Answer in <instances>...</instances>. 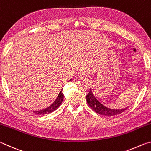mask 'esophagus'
<instances>
[{
	"mask_svg": "<svg viewBox=\"0 0 151 151\" xmlns=\"http://www.w3.org/2000/svg\"><path fill=\"white\" fill-rule=\"evenodd\" d=\"M86 76V74L85 72H83V71H80V72L78 73V76L80 78H83V77H85Z\"/></svg>",
	"mask_w": 151,
	"mask_h": 151,
	"instance_id": "1",
	"label": "esophagus"
}]
</instances>
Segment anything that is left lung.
I'll use <instances>...</instances> for the list:
<instances>
[{"mask_svg": "<svg viewBox=\"0 0 151 151\" xmlns=\"http://www.w3.org/2000/svg\"><path fill=\"white\" fill-rule=\"evenodd\" d=\"M86 101L89 105V106L93 110V111L98 113L101 115L104 116H114L117 115L123 112L124 111L129 108L122 109H112L107 108V107L104 106L103 104H102L100 102H99L97 99L94 97L93 95L92 91H90L89 93L86 95Z\"/></svg>", "mask_w": 151, "mask_h": 151, "instance_id": "left-lung-1", "label": "left lung"}]
</instances>
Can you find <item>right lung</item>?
<instances>
[{
	"label": "right lung",
	"mask_w": 151,
	"mask_h": 151,
	"mask_svg": "<svg viewBox=\"0 0 151 151\" xmlns=\"http://www.w3.org/2000/svg\"><path fill=\"white\" fill-rule=\"evenodd\" d=\"M63 89L60 91L59 94H58L57 98L55 101L54 103H53L50 106H48V108L41 110V111H33V112L37 114H47L48 113H50V112H52L55 111V110H57L58 107L60 106V104L62 103L63 100Z\"/></svg>",
	"instance_id": "right-lung-1"
}]
</instances>
